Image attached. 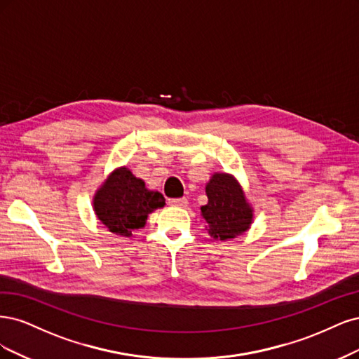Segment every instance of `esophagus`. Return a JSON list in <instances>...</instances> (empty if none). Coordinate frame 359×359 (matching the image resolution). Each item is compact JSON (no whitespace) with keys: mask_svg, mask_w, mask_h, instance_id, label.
Instances as JSON below:
<instances>
[{"mask_svg":"<svg viewBox=\"0 0 359 359\" xmlns=\"http://www.w3.org/2000/svg\"><path fill=\"white\" fill-rule=\"evenodd\" d=\"M168 204L175 207H188V198L187 196H182V198H171L168 200Z\"/></svg>","mask_w":359,"mask_h":359,"instance_id":"obj_1","label":"esophagus"}]
</instances>
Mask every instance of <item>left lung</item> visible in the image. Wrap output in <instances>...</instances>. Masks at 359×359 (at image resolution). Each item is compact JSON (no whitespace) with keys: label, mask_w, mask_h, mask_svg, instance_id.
<instances>
[{"label":"left lung","mask_w":359,"mask_h":359,"mask_svg":"<svg viewBox=\"0 0 359 359\" xmlns=\"http://www.w3.org/2000/svg\"><path fill=\"white\" fill-rule=\"evenodd\" d=\"M209 201L201 207L205 229L215 240L245 234L253 222V207L240 182L229 172H213L205 184Z\"/></svg>","instance_id":"1"}]
</instances>
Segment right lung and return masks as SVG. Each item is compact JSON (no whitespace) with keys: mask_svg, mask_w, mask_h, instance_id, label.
Wrapping results in <instances>:
<instances>
[{"mask_svg":"<svg viewBox=\"0 0 359 359\" xmlns=\"http://www.w3.org/2000/svg\"><path fill=\"white\" fill-rule=\"evenodd\" d=\"M164 205L163 194L146 188L144 180L135 177L125 165L110 172L92 200L98 221L110 233L122 237H131L134 229L144 228L149 215Z\"/></svg>","mask_w":359,"mask_h":359,"instance_id":"1","label":"right lung"}]
</instances>
